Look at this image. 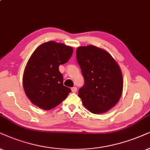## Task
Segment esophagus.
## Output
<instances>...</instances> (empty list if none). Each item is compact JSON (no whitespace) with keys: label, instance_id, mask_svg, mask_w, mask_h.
I'll return each instance as SVG.
<instances>
[{"label":"esophagus","instance_id":"1","mask_svg":"<svg viewBox=\"0 0 150 150\" xmlns=\"http://www.w3.org/2000/svg\"><path fill=\"white\" fill-rule=\"evenodd\" d=\"M77 87H73V88H71V91H72V92H73V93H75L77 91Z\"/></svg>","mask_w":150,"mask_h":150}]
</instances>
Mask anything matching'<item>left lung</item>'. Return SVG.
I'll return each mask as SVG.
<instances>
[{
  "instance_id": "8db88e82",
  "label": "left lung",
  "mask_w": 150,
  "mask_h": 150,
  "mask_svg": "<svg viewBox=\"0 0 150 150\" xmlns=\"http://www.w3.org/2000/svg\"><path fill=\"white\" fill-rule=\"evenodd\" d=\"M76 56L84 79L78 91L83 105L93 113L107 112L122 94V75L118 64L109 52L91 45L79 47Z\"/></svg>"
}]
</instances>
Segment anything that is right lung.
I'll list each match as a JSON object with an SVG mask.
<instances>
[{
  "label": "right lung",
  "mask_w": 150,
  "mask_h": 150,
  "mask_svg": "<svg viewBox=\"0 0 150 150\" xmlns=\"http://www.w3.org/2000/svg\"><path fill=\"white\" fill-rule=\"evenodd\" d=\"M73 49L51 41L39 45L28 60L23 77V85L32 103L44 110L59 105L71 92L63 84L59 66L71 57Z\"/></svg>",
  "instance_id": "add662e5"
}]
</instances>
